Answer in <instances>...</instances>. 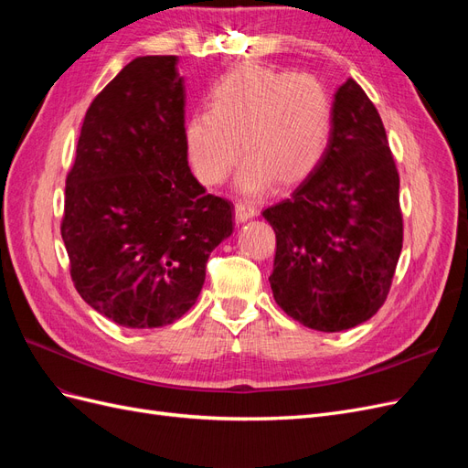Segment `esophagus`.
<instances>
[{
  "label": "esophagus",
  "mask_w": 468,
  "mask_h": 468,
  "mask_svg": "<svg viewBox=\"0 0 468 468\" xmlns=\"http://www.w3.org/2000/svg\"><path fill=\"white\" fill-rule=\"evenodd\" d=\"M234 210H236V220L238 222H246V220H250V218L258 215L256 205L250 203V201H238Z\"/></svg>",
  "instance_id": "1"
}]
</instances>
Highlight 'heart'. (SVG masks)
Returning a JSON list of instances; mask_svg holds the SVG:
<instances>
[{"label":"heart","instance_id":"heart-1","mask_svg":"<svg viewBox=\"0 0 468 468\" xmlns=\"http://www.w3.org/2000/svg\"><path fill=\"white\" fill-rule=\"evenodd\" d=\"M334 111L324 83L308 74L263 64H242L220 78L208 93V111L186 122V146L203 186L226 179L239 158L244 193L269 183L292 187L314 172L328 148Z\"/></svg>","mask_w":468,"mask_h":468}]
</instances>
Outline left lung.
I'll use <instances>...</instances> for the list:
<instances>
[{
	"instance_id": "obj_1",
	"label": "left lung",
	"mask_w": 468,
	"mask_h": 468,
	"mask_svg": "<svg viewBox=\"0 0 468 468\" xmlns=\"http://www.w3.org/2000/svg\"><path fill=\"white\" fill-rule=\"evenodd\" d=\"M328 148L289 199L263 210L277 304L306 328L349 330L385 304L404 239L400 177L377 107L356 80L334 99Z\"/></svg>"
}]
</instances>
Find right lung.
<instances>
[{
    "label": "right lung",
    "mask_w": 468,
    "mask_h": 468,
    "mask_svg": "<svg viewBox=\"0 0 468 468\" xmlns=\"http://www.w3.org/2000/svg\"><path fill=\"white\" fill-rule=\"evenodd\" d=\"M177 62L138 56L97 93L66 176L69 275L83 301L124 328L186 314L210 251L234 230V205L189 169Z\"/></svg>",
    "instance_id": "right-lung-1"
}]
</instances>
